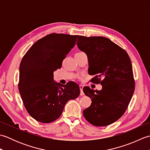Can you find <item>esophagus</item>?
Masks as SVG:
<instances>
[{"label": "esophagus", "mask_w": 150, "mask_h": 150, "mask_svg": "<svg viewBox=\"0 0 150 150\" xmlns=\"http://www.w3.org/2000/svg\"><path fill=\"white\" fill-rule=\"evenodd\" d=\"M79 88H80V90H81V95H84V93L83 92V86L80 85L79 86Z\"/></svg>", "instance_id": "1"}]
</instances>
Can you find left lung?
<instances>
[{
	"mask_svg": "<svg viewBox=\"0 0 150 150\" xmlns=\"http://www.w3.org/2000/svg\"><path fill=\"white\" fill-rule=\"evenodd\" d=\"M77 45L87 55L88 73L94 75L90 81L103 86L100 91L83 88L91 100L83 115L93 126L110 125L125 113L134 93L131 60L125 50L104 37L79 36Z\"/></svg>",
	"mask_w": 150,
	"mask_h": 150,
	"instance_id": "8db88e82",
	"label": "left lung"
}]
</instances>
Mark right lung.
<instances>
[{
  "mask_svg": "<svg viewBox=\"0 0 150 150\" xmlns=\"http://www.w3.org/2000/svg\"><path fill=\"white\" fill-rule=\"evenodd\" d=\"M78 36L47 35L35 42L22 59L18 90L28 113L39 122L55 121L61 115L65 104L80 95L75 82L60 85L53 81V71L61 68Z\"/></svg>",
  "mask_w": 150,
  "mask_h": 150,
  "instance_id": "right-lung-1",
  "label": "right lung"
}]
</instances>
